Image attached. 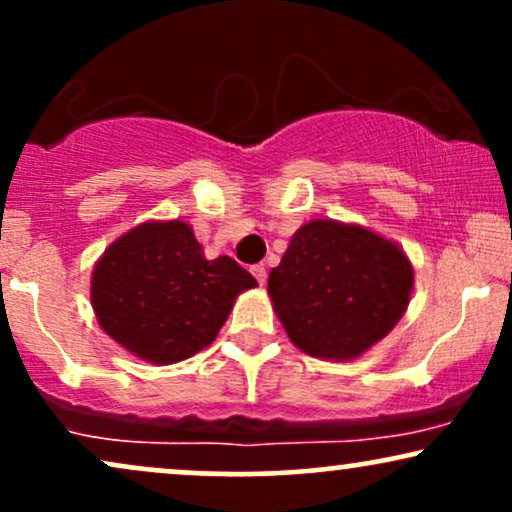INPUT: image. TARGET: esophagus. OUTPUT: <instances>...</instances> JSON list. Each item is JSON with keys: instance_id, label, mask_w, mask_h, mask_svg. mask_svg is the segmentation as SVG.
<instances>
[{"instance_id": "esophagus-1", "label": "esophagus", "mask_w": 512, "mask_h": 512, "mask_svg": "<svg viewBox=\"0 0 512 512\" xmlns=\"http://www.w3.org/2000/svg\"><path fill=\"white\" fill-rule=\"evenodd\" d=\"M250 271H252V276L257 278V283L264 286V281H267V267H264V264H255V267H250Z\"/></svg>"}]
</instances>
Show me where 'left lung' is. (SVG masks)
<instances>
[{"instance_id":"obj_1","label":"left lung","mask_w":512,"mask_h":512,"mask_svg":"<svg viewBox=\"0 0 512 512\" xmlns=\"http://www.w3.org/2000/svg\"><path fill=\"white\" fill-rule=\"evenodd\" d=\"M288 338L323 359H352L401 319L413 269L397 245L331 219L304 224L269 274Z\"/></svg>"}]
</instances>
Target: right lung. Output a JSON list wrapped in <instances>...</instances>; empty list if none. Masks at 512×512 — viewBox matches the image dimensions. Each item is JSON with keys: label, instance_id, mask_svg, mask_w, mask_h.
<instances>
[{"label": "right lung", "instance_id": "obj_1", "mask_svg": "<svg viewBox=\"0 0 512 512\" xmlns=\"http://www.w3.org/2000/svg\"><path fill=\"white\" fill-rule=\"evenodd\" d=\"M257 281L231 257L205 260L191 226L148 222L103 252L92 276L101 328L127 352L174 364L208 347Z\"/></svg>", "mask_w": 512, "mask_h": 512}]
</instances>
